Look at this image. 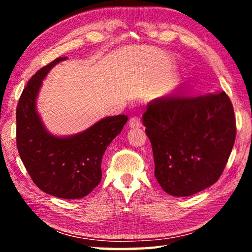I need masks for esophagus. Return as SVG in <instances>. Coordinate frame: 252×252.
<instances>
[{
  "mask_svg": "<svg viewBox=\"0 0 252 252\" xmlns=\"http://www.w3.org/2000/svg\"><path fill=\"white\" fill-rule=\"evenodd\" d=\"M142 126V122L140 120V118L138 117H132L129 120V126L130 127H140Z\"/></svg>",
  "mask_w": 252,
  "mask_h": 252,
  "instance_id": "obj_1",
  "label": "esophagus"
}]
</instances>
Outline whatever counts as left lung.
Here are the masks:
<instances>
[{
	"label": "left lung",
	"mask_w": 252,
	"mask_h": 252,
	"mask_svg": "<svg viewBox=\"0 0 252 252\" xmlns=\"http://www.w3.org/2000/svg\"><path fill=\"white\" fill-rule=\"evenodd\" d=\"M142 122L156 179L168 194L189 197L218 181L236 140V118L224 92L157 99Z\"/></svg>",
	"instance_id": "1"
}]
</instances>
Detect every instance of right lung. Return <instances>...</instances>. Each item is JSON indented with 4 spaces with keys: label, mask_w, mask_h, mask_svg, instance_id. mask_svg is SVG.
Wrapping results in <instances>:
<instances>
[{
    "label": "right lung",
    "mask_w": 252,
    "mask_h": 252,
    "mask_svg": "<svg viewBox=\"0 0 252 252\" xmlns=\"http://www.w3.org/2000/svg\"><path fill=\"white\" fill-rule=\"evenodd\" d=\"M66 59H55L30 79L16 108V144L36 187L53 197L80 199L100 183L102 157L122 131L127 117L103 118L72 135L59 136L49 132L36 110L37 95L51 69Z\"/></svg>",
    "instance_id": "right-lung-1"
}]
</instances>
